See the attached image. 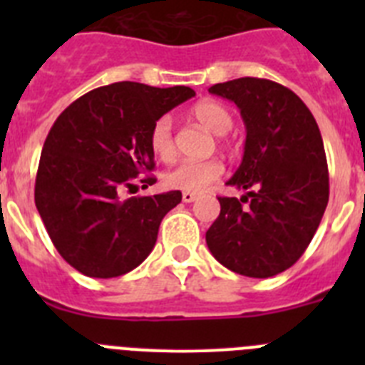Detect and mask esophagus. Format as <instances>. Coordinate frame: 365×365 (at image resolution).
<instances>
[{
	"label": "esophagus",
	"instance_id": "1",
	"mask_svg": "<svg viewBox=\"0 0 365 365\" xmlns=\"http://www.w3.org/2000/svg\"><path fill=\"white\" fill-rule=\"evenodd\" d=\"M195 199H197V193H192V192L182 193V201H185V202H193Z\"/></svg>",
	"mask_w": 365,
	"mask_h": 365
}]
</instances>
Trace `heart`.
Segmentation results:
<instances>
[{
	"mask_svg": "<svg viewBox=\"0 0 365 365\" xmlns=\"http://www.w3.org/2000/svg\"><path fill=\"white\" fill-rule=\"evenodd\" d=\"M195 122L214 135H225L230 131L234 118L228 108L215 102V100H201L190 111ZM150 146L160 160L170 163L177 153L175 137L170 117H160L155 122L150 133ZM222 163L217 159L208 160H182L170 168L163 175V182L170 190H182V192H202L208 185L222 175Z\"/></svg>",
	"mask_w": 365,
	"mask_h": 365,
	"instance_id": "1",
	"label": "heart"
}]
</instances>
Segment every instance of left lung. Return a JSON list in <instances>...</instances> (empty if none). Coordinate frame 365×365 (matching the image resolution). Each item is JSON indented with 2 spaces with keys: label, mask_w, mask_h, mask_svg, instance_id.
Returning <instances> with one entry per match:
<instances>
[{
  "label": "left lung",
  "mask_w": 365,
  "mask_h": 365,
  "mask_svg": "<svg viewBox=\"0 0 365 365\" xmlns=\"http://www.w3.org/2000/svg\"><path fill=\"white\" fill-rule=\"evenodd\" d=\"M208 91L232 100L241 111L247 128L243 160L227 185L247 193L217 197L221 212L206 232V245L232 272L270 278L302 257L324 217L329 201L324 140L307 106L282 83L245 76Z\"/></svg>",
  "instance_id": "1"
}]
</instances>
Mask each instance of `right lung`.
<instances>
[{"mask_svg": "<svg viewBox=\"0 0 365 365\" xmlns=\"http://www.w3.org/2000/svg\"><path fill=\"white\" fill-rule=\"evenodd\" d=\"M192 96L185 86L117 82L86 93L56 118L41 150L34 202L60 256L78 272L117 278L150 256L160 221L182 195L173 190L122 201L118 192L153 170L151 128Z\"/></svg>", "mask_w": 365, "mask_h": 365, "instance_id": "add662e5", "label": "right lung"}]
</instances>
